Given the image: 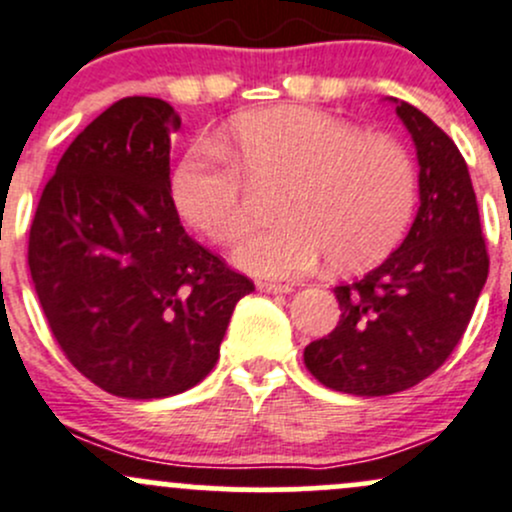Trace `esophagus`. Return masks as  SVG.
<instances>
[{"label": "esophagus", "mask_w": 512, "mask_h": 512, "mask_svg": "<svg viewBox=\"0 0 512 512\" xmlns=\"http://www.w3.org/2000/svg\"><path fill=\"white\" fill-rule=\"evenodd\" d=\"M257 289L265 294H289L294 292L292 284H277V282H257Z\"/></svg>", "instance_id": "obj_1"}]
</instances>
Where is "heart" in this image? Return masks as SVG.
<instances>
[{
	"label": "heart",
	"instance_id": "obj_1",
	"mask_svg": "<svg viewBox=\"0 0 512 512\" xmlns=\"http://www.w3.org/2000/svg\"><path fill=\"white\" fill-rule=\"evenodd\" d=\"M228 157L188 152L174 174V201L193 228L230 245L252 225L247 181L284 184L274 206L282 223L233 252L255 277H304L324 260L363 270L397 245L417 203V171L402 144L311 107L235 117Z\"/></svg>",
	"mask_w": 512,
	"mask_h": 512
}]
</instances>
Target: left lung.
I'll use <instances>...</instances> for the list:
<instances>
[{
    "mask_svg": "<svg viewBox=\"0 0 512 512\" xmlns=\"http://www.w3.org/2000/svg\"><path fill=\"white\" fill-rule=\"evenodd\" d=\"M390 100L417 149V215L383 265L333 289L338 326L304 348L306 368L321 385L360 397L392 395L429 378L464 336L488 277L469 166L422 110Z\"/></svg>",
    "mask_w": 512,
    "mask_h": 512,
    "instance_id": "left-lung-1",
    "label": "left lung"
}]
</instances>
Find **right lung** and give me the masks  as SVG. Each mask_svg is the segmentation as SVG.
<instances>
[{"label":"right lung","instance_id":"obj_1","mask_svg":"<svg viewBox=\"0 0 512 512\" xmlns=\"http://www.w3.org/2000/svg\"><path fill=\"white\" fill-rule=\"evenodd\" d=\"M159 98H122L66 149L36 208L29 270L68 360L127 400H161L213 370L255 284L186 233L171 198Z\"/></svg>","mask_w":512,"mask_h":512}]
</instances>
